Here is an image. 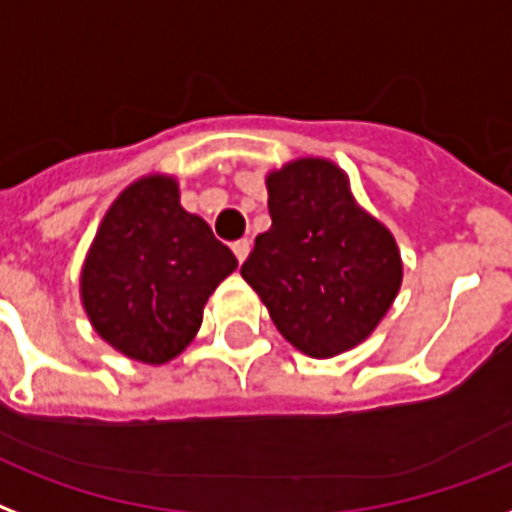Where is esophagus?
<instances>
[{
  "instance_id": "esophagus-1",
  "label": "esophagus",
  "mask_w": 512,
  "mask_h": 512,
  "mask_svg": "<svg viewBox=\"0 0 512 512\" xmlns=\"http://www.w3.org/2000/svg\"><path fill=\"white\" fill-rule=\"evenodd\" d=\"M232 251H235L237 261L243 264V261L248 259V253H251V240H237V243L232 245Z\"/></svg>"
}]
</instances>
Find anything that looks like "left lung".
I'll use <instances>...</instances> for the list:
<instances>
[{
    "label": "left lung",
    "mask_w": 512,
    "mask_h": 512,
    "mask_svg": "<svg viewBox=\"0 0 512 512\" xmlns=\"http://www.w3.org/2000/svg\"><path fill=\"white\" fill-rule=\"evenodd\" d=\"M267 194L272 227L256 237L240 275L277 331L320 360L366 342L403 283L390 229L360 208L350 176L326 157L269 170Z\"/></svg>",
    "instance_id": "8db88e82"
}]
</instances>
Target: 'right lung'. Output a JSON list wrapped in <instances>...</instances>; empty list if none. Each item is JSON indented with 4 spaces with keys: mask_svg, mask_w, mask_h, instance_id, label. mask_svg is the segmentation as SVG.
I'll return each instance as SVG.
<instances>
[{
    "mask_svg": "<svg viewBox=\"0 0 512 512\" xmlns=\"http://www.w3.org/2000/svg\"><path fill=\"white\" fill-rule=\"evenodd\" d=\"M235 253L181 208L176 176L149 173L109 205L79 275L90 326L130 360L162 366L192 344Z\"/></svg>",
    "mask_w": 512,
    "mask_h": 512,
    "instance_id": "obj_1",
    "label": "right lung"
}]
</instances>
